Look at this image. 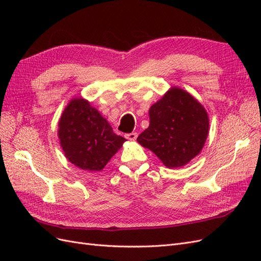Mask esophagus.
Returning a JSON list of instances; mask_svg holds the SVG:
<instances>
[{
	"label": "esophagus",
	"instance_id": "obj_1",
	"mask_svg": "<svg viewBox=\"0 0 261 261\" xmlns=\"http://www.w3.org/2000/svg\"><path fill=\"white\" fill-rule=\"evenodd\" d=\"M125 137L128 140H136L137 138V134L136 133H130V134H126Z\"/></svg>",
	"mask_w": 261,
	"mask_h": 261
}]
</instances>
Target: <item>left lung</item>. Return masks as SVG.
<instances>
[{
	"label": "left lung",
	"instance_id": "obj_1",
	"mask_svg": "<svg viewBox=\"0 0 261 261\" xmlns=\"http://www.w3.org/2000/svg\"><path fill=\"white\" fill-rule=\"evenodd\" d=\"M149 118V127L137 141L151 150L165 167H184L200 153L209 133V116L191 93L171 87L150 107Z\"/></svg>",
	"mask_w": 261,
	"mask_h": 261
}]
</instances>
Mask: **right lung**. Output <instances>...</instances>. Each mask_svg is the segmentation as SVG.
I'll list each match as a JSON object with an SVG mask.
<instances>
[{"label":"right lung","instance_id":"obj_1","mask_svg":"<svg viewBox=\"0 0 261 261\" xmlns=\"http://www.w3.org/2000/svg\"><path fill=\"white\" fill-rule=\"evenodd\" d=\"M58 136L66 159L85 171L99 172L120 150L126 139L88 100L73 98L59 121Z\"/></svg>","mask_w":261,"mask_h":261}]
</instances>
